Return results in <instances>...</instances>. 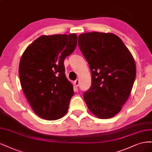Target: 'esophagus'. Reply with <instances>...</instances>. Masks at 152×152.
Listing matches in <instances>:
<instances>
[{"label": "esophagus", "instance_id": "obj_1", "mask_svg": "<svg viewBox=\"0 0 152 152\" xmlns=\"http://www.w3.org/2000/svg\"><path fill=\"white\" fill-rule=\"evenodd\" d=\"M75 85H76V86H79V84H80V81H79V80H78V79L76 80L75 81Z\"/></svg>", "mask_w": 152, "mask_h": 152}]
</instances>
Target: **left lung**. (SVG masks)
<instances>
[{"mask_svg": "<svg viewBox=\"0 0 152 152\" xmlns=\"http://www.w3.org/2000/svg\"><path fill=\"white\" fill-rule=\"evenodd\" d=\"M78 45L91 74V87L83 95L88 108L100 119L114 117L128 100L134 84L133 56L113 33L81 34Z\"/></svg>", "mask_w": 152, "mask_h": 152, "instance_id": "1", "label": "left lung"}]
</instances>
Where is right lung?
Segmentation results:
<instances>
[{
    "mask_svg": "<svg viewBox=\"0 0 152 152\" xmlns=\"http://www.w3.org/2000/svg\"><path fill=\"white\" fill-rule=\"evenodd\" d=\"M76 45L75 33L43 35L23 53L20 83L32 109L41 118L57 120L67 113L74 90L66 76L64 61Z\"/></svg>",
    "mask_w": 152,
    "mask_h": 152,
    "instance_id": "add662e5",
    "label": "right lung"
}]
</instances>
